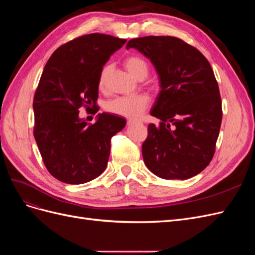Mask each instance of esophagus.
I'll list each match as a JSON object with an SVG mask.
<instances>
[{
	"mask_svg": "<svg viewBox=\"0 0 255 255\" xmlns=\"http://www.w3.org/2000/svg\"><path fill=\"white\" fill-rule=\"evenodd\" d=\"M136 122H138V121L135 120V119H128V125H133V123H136Z\"/></svg>",
	"mask_w": 255,
	"mask_h": 255,
	"instance_id": "esophagus-1",
	"label": "esophagus"
}]
</instances>
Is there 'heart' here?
<instances>
[{
    "mask_svg": "<svg viewBox=\"0 0 255 255\" xmlns=\"http://www.w3.org/2000/svg\"><path fill=\"white\" fill-rule=\"evenodd\" d=\"M125 66L128 71L134 78L140 80L144 79L149 73V66L141 57L130 55L126 58ZM111 73V66L105 65L99 74L98 85L100 90H105L107 80ZM149 105V98L143 95H136L130 97H117L110 100L105 104V111L114 115L123 116V117L137 118L145 111Z\"/></svg>",
    "mask_w": 255,
    "mask_h": 255,
    "instance_id": "b5f03b06",
    "label": "heart"
}]
</instances>
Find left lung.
I'll use <instances>...</instances> for the list:
<instances>
[{
  "label": "left lung",
  "mask_w": 255,
  "mask_h": 255,
  "mask_svg": "<svg viewBox=\"0 0 255 255\" xmlns=\"http://www.w3.org/2000/svg\"><path fill=\"white\" fill-rule=\"evenodd\" d=\"M150 58L159 75L160 91L142 143L145 166L161 179L186 180L208 166L222 120L218 83L203 54L180 38L145 36L130 39Z\"/></svg>",
  "instance_id": "8db88e82"
}]
</instances>
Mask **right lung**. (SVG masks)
<instances>
[{"mask_svg": "<svg viewBox=\"0 0 255 255\" xmlns=\"http://www.w3.org/2000/svg\"><path fill=\"white\" fill-rule=\"evenodd\" d=\"M126 42L105 34L83 35L61 44L43 69L33 102L34 137L45 168L58 181L83 184L105 170L112 137L127 121L102 113L88 126L79 110L98 113L100 71Z\"/></svg>", "mask_w": 255, "mask_h": 255, "instance_id": "1", "label": "right lung"}]
</instances>
